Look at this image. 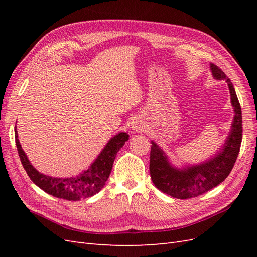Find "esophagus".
I'll return each mask as SVG.
<instances>
[{
  "label": "esophagus",
  "mask_w": 257,
  "mask_h": 257,
  "mask_svg": "<svg viewBox=\"0 0 257 257\" xmlns=\"http://www.w3.org/2000/svg\"><path fill=\"white\" fill-rule=\"evenodd\" d=\"M133 128L136 130V131H142V130H143V126L139 125L138 123H136V124H134V125H133Z\"/></svg>",
  "instance_id": "obj_1"
}]
</instances>
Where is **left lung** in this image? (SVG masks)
Segmentation results:
<instances>
[{
  "label": "left lung",
  "instance_id": "8db88e82",
  "mask_svg": "<svg viewBox=\"0 0 257 257\" xmlns=\"http://www.w3.org/2000/svg\"><path fill=\"white\" fill-rule=\"evenodd\" d=\"M210 69L215 79L226 80L235 111L230 133L223 149L205 163L178 169L170 165L166 154L161 148L151 142L150 176L152 182L160 191L178 199L197 197L223 182L234 167L240 151L242 141V115L235 88L220 67L211 63Z\"/></svg>",
  "mask_w": 257,
  "mask_h": 257
}]
</instances>
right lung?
Returning a JSON list of instances; mask_svg holds the SVG:
<instances>
[{
    "label": "right lung",
    "instance_id": "right-lung-1",
    "mask_svg": "<svg viewBox=\"0 0 257 257\" xmlns=\"http://www.w3.org/2000/svg\"><path fill=\"white\" fill-rule=\"evenodd\" d=\"M128 134L123 133V132L113 136L107 143L96 160L92 163V165L78 176L71 178H53L41 174L32 166L25 151L22 150L18 139L17 130L15 126V139H16L19 158L31 180L38 188H41L50 195L69 201L91 197L104 188L107 179L109 178L111 173L115 155L125 142L128 141Z\"/></svg>",
    "mask_w": 257,
    "mask_h": 257
}]
</instances>
